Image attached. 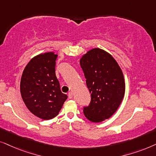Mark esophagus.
Here are the masks:
<instances>
[{
  "label": "esophagus",
  "instance_id": "obj_1",
  "mask_svg": "<svg viewBox=\"0 0 156 156\" xmlns=\"http://www.w3.org/2000/svg\"><path fill=\"white\" fill-rule=\"evenodd\" d=\"M68 98H69L70 99H71V98H73V93L72 92H69L68 93Z\"/></svg>",
  "mask_w": 156,
  "mask_h": 156
}]
</instances>
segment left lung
Segmentation results:
<instances>
[{
	"label": "left lung",
	"mask_w": 156,
	"mask_h": 156,
	"mask_svg": "<svg viewBox=\"0 0 156 156\" xmlns=\"http://www.w3.org/2000/svg\"><path fill=\"white\" fill-rule=\"evenodd\" d=\"M80 64L91 95L83 113L90 121L100 123L111 118L123 101L126 90L123 72L111 54L98 48L83 55Z\"/></svg>",
	"instance_id": "left-lung-1"
}]
</instances>
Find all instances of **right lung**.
Instances as JSON below:
<instances>
[{
	"instance_id": "right-lung-1",
	"label": "right lung",
	"mask_w": 156,
	"mask_h": 156,
	"mask_svg": "<svg viewBox=\"0 0 156 156\" xmlns=\"http://www.w3.org/2000/svg\"><path fill=\"white\" fill-rule=\"evenodd\" d=\"M57 54L48 52L33 57L20 80V94L28 109L37 117L50 120L59 113L67 95L61 92L55 76Z\"/></svg>"
}]
</instances>
